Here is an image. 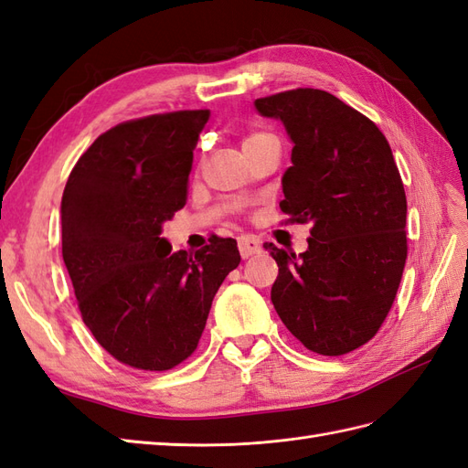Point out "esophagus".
Listing matches in <instances>:
<instances>
[{
	"label": "esophagus",
	"mask_w": 468,
	"mask_h": 468,
	"mask_svg": "<svg viewBox=\"0 0 468 468\" xmlns=\"http://www.w3.org/2000/svg\"><path fill=\"white\" fill-rule=\"evenodd\" d=\"M239 253H241L243 259L261 253V241L257 237H250V235L239 237Z\"/></svg>",
	"instance_id": "34e87169"
}]
</instances>
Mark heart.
Returning <instances> with one entry per match:
<instances>
[{
	"instance_id": "b5f03b06",
	"label": "heart",
	"mask_w": 468,
	"mask_h": 468,
	"mask_svg": "<svg viewBox=\"0 0 468 468\" xmlns=\"http://www.w3.org/2000/svg\"><path fill=\"white\" fill-rule=\"evenodd\" d=\"M265 138H272V134H269V132H253V134H249L245 140H243V148L250 146V144H255L259 140H265Z\"/></svg>"
}]
</instances>
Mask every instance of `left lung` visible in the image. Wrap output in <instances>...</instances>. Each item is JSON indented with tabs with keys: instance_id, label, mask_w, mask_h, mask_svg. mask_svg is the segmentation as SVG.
<instances>
[{
	"instance_id": "left-lung-1",
	"label": "left lung",
	"mask_w": 468,
	"mask_h": 468,
	"mask_svg": "<svg viewBox=\"0 0 468 468\" xmlns=\"http://www.w3.org/2000/svg\"><path fill=\"white\" fill-rule=\"evenodd\" d=\"M292 140L282 176L284 223H310L296 255L265 243L277 261L274 310L304 348L342 356L376 336L407 259V199L386 136L367 116L318 89L255 101Z\"/></svg>"
}]
</instances>
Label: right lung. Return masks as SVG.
Instances as JSON below:
<instances>
[{"mask_svg": "<svg viewBox=\"0 0 468 468\" xmlns=\"http://www.w3.org/2000/svg\"><path fill=\"white\" fill-rule=\"evenodd\" d=\"M209 111L126 120L80 155L61 201L63 261L82 322L120 364L165 371L196 352L215 292L239 267L237 241L187 255L160 237L187 201Z\"/></svg>", "mask_w": 468, "mask_h": 468, "instance_id": "1", "label": "right lung"}]
</instances>
